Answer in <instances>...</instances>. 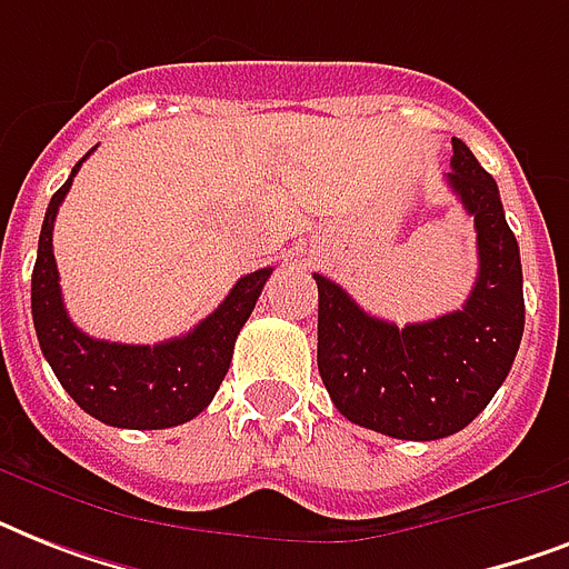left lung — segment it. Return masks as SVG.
<instances>
[{
	"instance_id": "1",
	"label": "left lung",
	"mask_w": 569,
	"mask_h": 569,
	"mask_svg": "<svg viewBox=\"0 0 569 569\" xmlns=\"http://www.w3.org/2000/svg\"><path fill=\"white\" fill-rule=\"evenodd\" d=\"M449 189L472 214L478 280L467 303L398 328L321 274L319 375L348 422L396 440H440L476 419L511 372L526 328L520 248L496 180L451 138Z\"/></svg>"
}]
</instances>
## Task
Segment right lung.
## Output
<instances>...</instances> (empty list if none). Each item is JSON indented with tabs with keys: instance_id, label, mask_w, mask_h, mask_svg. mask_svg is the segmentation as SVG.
<instances>
[{
	"instance_id": "right-lung-1",
	"label": "right lung",
	"mask_w": 569,
	"mask_h": 569,
	"mask_svg": "<svg viewBox=\"0 0 569 569\" xmlns=\"http://www.w3.org/2000/svg\"><path fill=\"white\" fill-rule=\"evenodd\" d=\"M93 153V150H91ZM91 153L76 162L73 173L52 194L43 214L38 262L31 271V319L40 351L52 366L67 396L84 413L114 428L156 431L173 428L203 413L223 375L230 369L232 346L250 312L257 307L271 268L250 271L232 286L221 307L206 316L191 333L159 346H120L93 339L76 328L64 310L58 266L52 253V227L61 200L73 186L76 171Z\"/></svg>"
}]
</instances>
